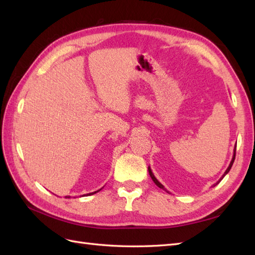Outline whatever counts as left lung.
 Instances as JSON below:
<instances>
[{"label":"left lung","instance_id":"8db88e82","mask_svg":"<svg viewBox=\"0 0 255 255\" xmlns=\"http://www.w3.org/2000/svg\"><path fill=\"white\" fill-rule=\"evenodd\" d=\"M236 148H237V143H236V147H235V150H234V155H232V159H231V162H230V164H229V166H228V169H227L226 170V172L224 173V174H223V176H221L220 178H219V181L217 182V183H216V184H214V186H216V185H217V184L221 181V180H223V178L226 176V174H228V172L230 171V169H231V166H232V164H234V162H235V159H236ZM148 171H149V174H150V176H151V178H152V181L155 183V185L156 186H158V187H160V188H162V189H164V191H166V189L164 188V186L163 185H162V184L158 181V180H156V178H155V176H154V174H153V173H152V170H151V167L150 166H148ZM167 192V191H166Z\"/></svg>","mask_w":255,"mask_h":255}]
</instances>
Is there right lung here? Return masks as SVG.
Returning <instances> with one entry per match:
<instances>
[{
    "instance_id": "right-lung-1",
    "label": "right lung",
    "mask_w": 255,
    "mask_h": 255,
    "mask_svg": "<svg viewBox=\"0 0 255 255\" xmlns=\"http://www.w3.org/2000/svg\"><path fill=\"white\" fill-rule=\"evenodd\" d=\"M102 189V188H101ZM101 189H99V191H95V192H93V193H89V194H84L83 196H88V195H93V194H95V193H97V192H100ZM66 198H70V196H66Z\"/></svg>"
}]
</instances>
